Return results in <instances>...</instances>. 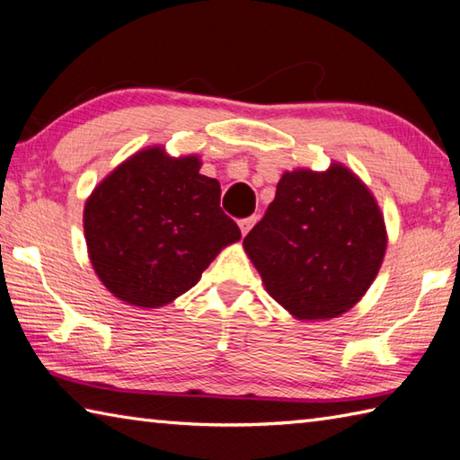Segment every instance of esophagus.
Masks as SVG:
<instances>
[{
	"instance_id": "obj_1",
	"label": "esophagus",
	"mask_w": 460,
	"mask_h": 460,
	"mask_svg": "<svg viewBox=\"0 0 460 460\" xmlns=\"http://www.w3.org/2000/svg\"><path fill=\"white\" fill-rule=\"evenodd\" d=\"M255 221H257V215H252V217H245V219H241V221H239L241 233H243V235H247L249 229H252L253 225H255Z\"/></svg>"
}]
</instances>
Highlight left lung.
Here are the masks:
<instances>
[{
	"mask_svg": "<svg viewBox=\"0 0 460 460\" xmlns=\"http://www.w3.org/2000/svg\"><path fill=\"white\" fill-rule=\"evenodd\" d=\"M243 247L270 296L299 320L348 312L386 252L380 208L346 166L286 172Z\"/></svg>",
	"mask_w": 460,
	"mask_h": 460,
	"instance_id": "8db88e82",
	"label": "left lung"
}]
</instances>
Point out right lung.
<instances>
[{
  "label": "right lung",
  "instance_id": "obj_1",
  "mask_svg": "<svg viewBox=\"0 0 460 460\" xmlns=\"http://www.w3.org/2000/svg\"><path fill=\"white\" fill-rule=\"evenodd\" d=\"M199 169L197 156L171 158L148 148L108 174L88 199L92 265L122 302H172L201 279L225 245L241 239L219 205V182Z\"/></svg>",
  "mask_w": 460,
  "mask_h": 460
}]
</instances>
